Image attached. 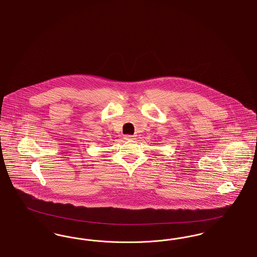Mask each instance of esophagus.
Wrapping results in <instances>:
<instances>
[{"mask_svg":"<svg viewBox=\"0 0 257 257\" xmlns=\"http://www.w3.org/2000/svg\"><path fill=\"white\" fill-rule=\"evenodd\" d=\"M124 140H126V141H133L135 140L134 136H131V135H125L124 136Z\"/></svg>","mask_w":257,"mask_h":257,"instance_id":"1","label":"esophagus"}]
</instances>
